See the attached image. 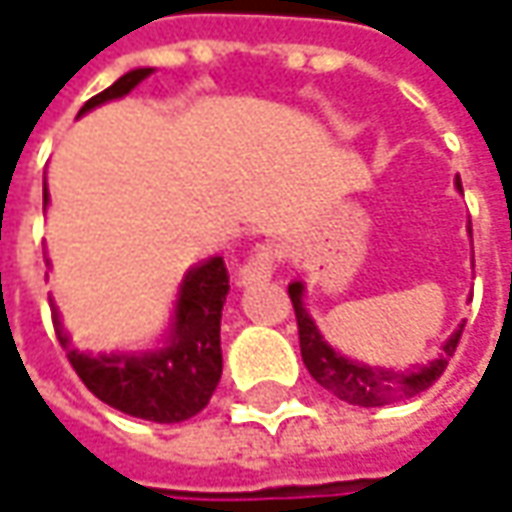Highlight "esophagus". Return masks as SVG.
Segmentation results:
<instances>
[{"label": "esophagus", "instance_id": "34e87169", "mask_svg": "<svg viewBox=\"0 0 512 512\" xmlns=\"http://www.w3.org/2000/svg\"><path fill=\"white\" fill-rule=\"evenodd\" d=\"M275 263H278V249H275L272 243L257 246L255 252L249 255V260L240 266V272H237V284L249 286V284H263V281H269V278H272V272H275Z\"/></svg>", "mask_w": 512, "mask_h": 512}]
</instances>
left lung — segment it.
Masks as SVG:
<instances>
[{
  "label": "left lung",
  "instance_id": "obj_1",
  "mask_svg": "<svg viewBox=\"0 0 512 512\" xmlns=\"http://www.w3.org/2000/svg\"><path fill=\"white\" fill-rule=\"evenodd\" d=\"M458 188H461V179H458ZM289 298H292V310H295V321H298L301 359H304L307 371L321 388H327L330 394H336L339 400H345L350 406L374 408L417 397L420 391L435 385L437 376L446 371L449 356L455 353V347L461 342V333H464V324H461L449 336V342L443 345V353L437 356L435 362H429L423 368H414V371L371 368V365L345 359L342 353H336L321 339L316 321L304 310V284L301 281L289 284Z\"/></svg>",
  "mask_w": 512,
  "mask_h": 512
}]
</instances>
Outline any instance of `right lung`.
Here are the masks:
<instances>
[{
  "instance_id": "1",
  "label": "right lung",
  "mask_w": 512,
  "mask_h": 512,
  "mask_svg": "<svg viewBox=\"0 0 512 512\" xmlns=\"http://www.w3.org/2000/svg\"><path fill=\"white\" fill-rule=\"evenodd\" d=\"M153 69H133L118 77L101 95L89 98L80 115L92 106L124 98ZM43 202L48 191L43 188ZM228 295L223 257L194 266L179 286L167 345L150 353H80L57 324V339L66 350L75 374L106 406L153 423H182L208 406L223 374L220 318Z\"/></svg>"
}]
</instances>
